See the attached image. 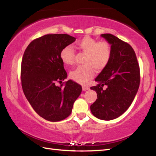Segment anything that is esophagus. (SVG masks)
<instances>
[{
  "label": "esophagus",
  "mask_w": 156,
  "mask_h": 156,
  "mask_svg": "<svg viewBox=\"0 0 156 156\" xmlns=\"http://www.w3.org/2000/svg\"><path fill=\"white\" fill-rule=\"evenodd\" d=\"M82 89H83V91H87V90H88V89H89L88 87H87V86H83V87H82Z\"/></svg>",
  "instance_id": "1"
}]
</instances>
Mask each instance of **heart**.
Here are the masks:
<instances>
[{
    "label": "heart",
    "instance_id": "b5f03b06",
    "mask_svg": "<svg viewBox=\"0 0 156 156\" xmlns=\"http://www.w3.org/2000/svg\"><path fill=\"white\" fill-rule=\"evenodd\" d=\"M77 47L85 53L84 65L79 66L69 73L73 80L80 84H86L94 76V69L101 70L107 65L111 58V48L106 42H98L89 36H85L76 43ZM75 51L72 45L61 49L60 58L65 65H72L74 60Z\"/></svg>",
    "mask_w": 156,
    "mask_h": 156
}]
</instances>
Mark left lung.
<instances>
[{
	"label": "left lung",
	"mask_w": 156,
	"mask_h": 156,
	"mask_svg": "<svg viewBox=\"0 0 156 156\" xmlns=\"http://www.w3.org/2000/svg\"><path fill=\"white\" fill-rule=\"evenodd\" d=\"M111 45L109 62L95 79L96 101L90 109L95 117L112 120L130 107L140 85V67L135 51L128 43L111 34H101Z\"/></svg>",
	"instance_id": "1"
}]
</instances>
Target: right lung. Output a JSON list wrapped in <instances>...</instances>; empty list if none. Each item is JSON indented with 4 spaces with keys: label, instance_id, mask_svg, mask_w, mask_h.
Returning a JSON list of instances; mask_svg holds the SVG:
<instances>
[{
    "label": "right lung",
    "instance_id": "obj_1",
    "mask_svg": "<svg viewBox=\"0 0 156 156\" xmlns=\"http://www.w3.org/2000/svg\"><path fill=\"white\" fill-rule=\"evenodd\" d=\"M76 39L68 34H47L31 42L23 54L20 72L23 92L34 110L51 122L67 118L82 92V87L75 82L62 83L67 73L60 53Z\"/></svg>",
    "mask_w": 156,
    "mask_h": 156
}]
</instances>
